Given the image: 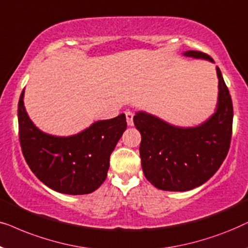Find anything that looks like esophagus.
<instances>
[{
  "instance_id": "34e87169",
  "label": "esophagus",
  "mask_w": 248,
  "mask_h": 248,
  "mask_svg": "<svg viewBox=\"0 0 248 248\" xmlns=\"http://www.w3.org/2000/svg\"><path fill=\"white\" fill-rule=\"evenodd\" d=\"M126 119H127L128 126H134V114H133V112L127 111L126 112Z\"/></svg>"
}]
</instances>
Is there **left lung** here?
Here are the masks:
<instances>
[{"instance_id": "obj_1", "label": "left lung", "mask_w": 248, "mask_h": 248, "mask_svg": "<svg viewBox=\"0 0 248 248\" xmlns=\"http://www.w3.org/2000/svg\"><path fill=\"white\" fill-rule=\"evenodd\" d=\"M186 57L213 62L200 51H187ZM216 112L196 127H176L144 111L134 117L141 135L140 154L144 176L158 189L186 191L206 183L226 158L232 134V96L220 69Z\"/></svg>"}]
</instances>
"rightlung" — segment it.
Instances as JSON below:
<instances>
[{"label":"right lung","mask_w":248,"mask_h":248,"mask_svg":"<svg viewBox=\"0 0 248 248\" xmlns=\"http://www.w3.org/2000/svg\"><path fill=\"white\" fill-rule=\"evenodd\" d=\"M18 104L19 140L26 162L46 186L68 195L96 190L107 178L110 155L127 129L126 115L94 122L68 137L43 133L32 124L24 105Z\"/></svg>","instance_id":"1"}]
</instances>
